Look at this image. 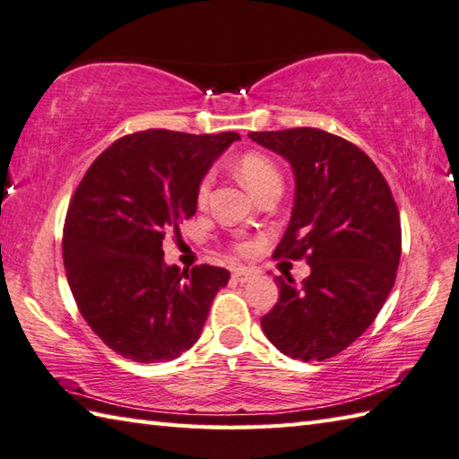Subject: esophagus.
<instances>
[{
  "label": "esophagus",
  "instance_id": "esophagus-1",
  "mask_svg": "<svg viewBox=\"0 0 459 459\" xmlns=\"http://www.w3.org/2000/svg\"><path fill=\"white\" fill-rule=\"evenodd\" d=\"M231 277L236 279V281H239V283H246V281H249L251 277H254V269H249V267H238L236 271H233Z\"/></svg>",
  "mask_w": 459,
  "mask_h": 459
}]
</instances>
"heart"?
<instances>
[{
  "mask_svg": "<svg viewBox=\"0 0 459 459\" xmlns=\"http://www.w3.org/2000/svg\"><path fill=\"white\" fill-rule=\"evenodd\" d=\"M238 176L243 182V186H246V188L254 195L259 190H264L269 184H277V182L281 184V174H279L275 162L261 152L243 154L238 160ZM210 186H212V176L205 178L200 186V192H198L200 202L208 198Z\"/></svg>",
  "mask_w": 459,
  "mask_h": 459,
  "instance_id": "obj_1",
  "label": "heart"
}]
</instances>
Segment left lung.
<instances>
[{"mask_svg": "<svg viewBox=\"0 0 459 459\" xmlns=\"http://www.w3.org/2000/svg\"><path fill=\"white\" fill-rule=\"evenodd\" d=\"M283 156L295 174L293 213L273 257L301 259L311 275L277 277L279 299L261 319L277 351L325 360L377 319L400 264L402 231L388 182L349 140L319 128L249 133Z\"/></svg>", "mask_w": 459, "mask_h": 459, "instance_id": "8db88e82", "label": "left lung"}]
</instances>
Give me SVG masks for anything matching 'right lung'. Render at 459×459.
<instances>
[{
	"label": "right lung",
	"mask_w": 459,
	"mask_h": 459,
	"mask_svg": "<svg viewBox=\"0 0 459 459\" xmlns=\"http://www.w3.org/2000/svg\"><path fill=\"white\" fill-rule=\"evenodd\" d=\"M238 133L152 128L118 138L91 164L69 204L63 264L82 319L108 349L154 364L200 339L230 271L168 265L166 233L198 210L205 172Z\"/></svg>",
	"instance_id": "add662e5"
}]
</instances>
